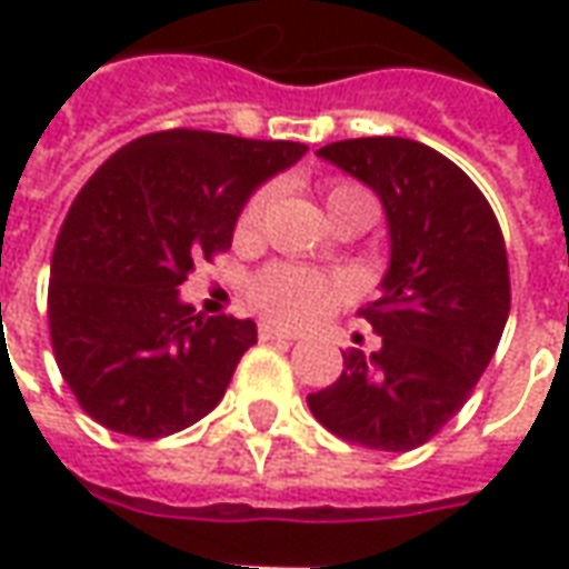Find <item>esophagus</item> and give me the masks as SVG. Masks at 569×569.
<instances>
[{"instance_id":"1","label":"esophagus","mask_w":569,"mask_h":569,"mask_svg":"<svg viewBox=\"0 0 569 569\" xmlns=\"http://www.w3.org/2000/svg\"><path fill=\"white\" fill-rule=\"evenodd\" d=\"M258 339L261 341H273V339H283V341H296V332H289V329H280V326L273 323H261L258 326Z\"/></svg>"}]
</instances>
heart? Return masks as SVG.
<instances>
[{"label":"heart","mask_w":569,"mask_h":569,"mask_svg":"<svg viewBox=\"0 0 569 569\" xmlns=\"http://www.w3.org/2000/svg\"><path fill=\"white\" fill-rule=\"evenodd\" d=\"M271 200L273 188L264 184L243 202L240 218H237V237L240 240H252L261 233ZM326 206H329V216H339L348 206H367L376 216V200L369 197V190L353 184V181H332L326 188ZM249 296H252V305L258 311L273 323L308 326L317 323L320 317H326L336 305L348 298V283L341 277H326V273L296 268V264H273L252 280Z\"/></svg>","instance_id":"b5f03b06"}]
</instances>
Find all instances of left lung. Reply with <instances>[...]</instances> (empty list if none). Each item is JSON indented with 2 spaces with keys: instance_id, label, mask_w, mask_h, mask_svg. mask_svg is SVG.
I'll use <instances>...</instances> for the list:
<instances>
[{
  "instance_id": "1",
  "label": "left lung",
  "mask_w": 569,
  "mask_h": 569,
  "mask_svg": "<svg viewBox=\"0 0 569 569\" xmlns=\"http://www.w3.org/2000/svg\"><path fill=\"white\" fill-rule=\"evenodd\" d=\"M379 193L391 264L360 317L381 336L308 395L313 419L369 450L407 452L450 422L499 348L508 311V252L490 202L468 174L409 138H351L317 150Z\"/></svg>"
}]
</instances>
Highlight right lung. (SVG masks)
Masks as SVG:
<instances>
[{
	"instance_id": "1",
	"label": "right lung",
	"mask_w": 569,
	"mask_h": 569,
	"mask_svg": "<svg viewBox=\"0 0 569 569\" xmlns=\"http://www.w3.org/2000/svg\"><path fill=\"white\" fill-rule=\"evenodd\" d=\"M305 150L169 129L119 147L79 190L51 256L49 332L94 422L153 440L218 407L256 323L193 313L178 286L228 252L249 193Z\"/></svg>"
}]
</instances>
